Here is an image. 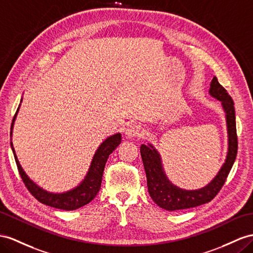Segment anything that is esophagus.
Masks as SVG:
<instances>
[{
	"label": "esophagus",
	"instance_id": "obj_1",
	"mask_svg": "<svg viewBox=\"0 0 253 253\" xmlns=\"http://www.w3.org/2000/svg\"><path fill=\"white\" fill-rule=\"evenodd\" d=\"M142 131H143V129L142 127L138 124H130L128 125L126 130H125V134L127 138H134V137H140L142 134Z\"/></svg>",
	"mask_w": 253,
	"mask_h": 253
}]
</instances>
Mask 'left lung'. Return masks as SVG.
<instances>
[{
    "label": "left lung",
    "instance_id": "8db88e82",
    "mask_svg": "<svg viewBox=\"0 0 253 253\" xmlns=\"http://www.w3.org/2000/svg\"><path fill=\"white\" fill-rule=\"evenodd\" d=\"M210 94L221 101L225 112L226 127H228L229 147L225 163L222 165L217 175L211 182L203 188L197 190H186L178 188L168 179L164 171L159 153L152 144H142L140 147L142 161L146 173L147 189L151 198L161 209L173 211L186 210L209 203L222 188L225 179L234 164L237 155V134L235 122V109L232 97L226 89L218 82L216 77L212 78L210 88Z\"/></svg>",
    "mask_w": 253,
    "mask_h": 253
}]
</instances>
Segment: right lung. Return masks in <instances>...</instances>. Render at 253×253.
<instances>
[{
  "mask_svg": "<svg viewBox=\"0 0 253 253\" xmlns=\"http://www.w3.org/2000/svg\"><path fill=\"white\" fill-rule=\"evenodd\" d=\"M19 108L17 109V112L14 116V119H12L11 128H10L11 130L10 137H11L12 127H14L16 116L19 111ZM121 141H122L121 133H115L111 135V137H108L105 141H103L99 145V147L97 148V151L95 152L93 160L89 166L88 172L85 175V177H84V179L80 183V185L77 186L74 189L66 192H62V193L48 192L46 190H43L42 188H41L40 186H37L33 180L30 179V177L23 171L20 164H19V160L15 154L14 146H12V142H10V146H11L12 153H14L19 174H20L25 187H27L28 190L32 193V196L40 201L41 203L46 204L48 206L55 207V209L63 210V211H75L77 209H80V207L84 205H86L97 196V193H98L100 189L102 173H103V170H105V166L109 158V155L119 146Z\"/></svg>",
  "mask_w": 253,
  "mask_h": 253,
  "instance_id": "right-lung-1",
  "label": "right lung"
}]
</instances>
